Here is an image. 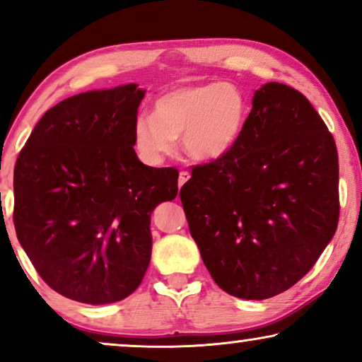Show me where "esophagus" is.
<instances>
[{"mask_svg": "<svg viewBox=\"0 0 362 362\" xmlns=\"http://www.w3.org/2000/svg\"><path fill=\"white\" fill-rule=\"evenodd\" d=\"M189 173H187V171H185V170H181L180 171V180H177V186H182V185H185V182L187 181V180H189Z\"/></svg>", "mask_w": 362, "mask_h": 362, "instance_id": "1", "label": "esophagus"}]
</instances>
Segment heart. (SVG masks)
Here are the masks:
<instances>
[{"label": "heart", "mask_w": 362, "mask_h": 362, "mask_svg": "<svg viewBox=\"0 0 362 362\" xmlns=\"http://www.w3.org/2000/svg\"><path fill=\"white\" fill-rule=\"evenodd\" d=\"M249 105L239 87L224 81L177 86L155 100L153 113L133 123V143L148 165H160L175 150L196 161H217L234 150L244 132Z\"/></svg>", "instance_id": "b5f03b06"}]
</instances>
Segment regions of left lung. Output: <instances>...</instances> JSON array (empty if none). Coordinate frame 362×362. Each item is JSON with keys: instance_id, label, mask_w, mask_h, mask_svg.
<instances>
[{"instance_id": "1", "label": "left lung", "mask_w": 362, "mask_h": 362, "mask_svg": "<svg viewBox=\"0 0 362 362\" xmlns=\"http://www.w3.org/2000/svg\"><path fill=\"white\" fill-rule=\"evenodd\" d=\"M334 138L303 93L255 90L229 155L192 168L181 202L202 262L232 296L265 300L308 274L339 217Z\"/></svg>"}]
</instances>
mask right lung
I'll list each match as a JSON object with an SVG mask.
<instances>
[{
  "mask_svg": "<svg viewBox=\"0 0 362 362\" xmlns=\"http://www.w3.org/2000/svg\"><path fill=\"white\" fill-rule=\"evenodd\" d=\"M138 83L69 97L44 113L14 166V227L42 280L67 298L115 303L151 259V212L177 194L175 168L138 160Z\"/></svg>",
  "mask_w": 362,
  "mask_h": 362,
  "instance_id": "obj_1",
  "label": "right lung"
}]
</instances>
